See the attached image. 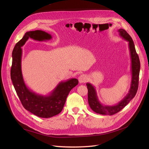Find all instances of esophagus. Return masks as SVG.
Masks as SVG:
<instances>
[{"instance_id": "esophagus-1", "label": "esophagus", "mask_w": 149, "mask_h": 149, "mask_svg": "<svg viewBox=\"0 0 149 149\" xmlns=\"http://www.w3.org/2000/svg\"><path fill=\"white\" fill-rule=\"evenodd\" d=\"M79 80L80 83H85L88 81V77L86 74H81L79 77Z\"/></svg>"}]
</instances>
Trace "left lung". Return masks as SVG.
I'll return each instance as SVG.
<instances>
[{
    "label": "left lung",
    "instance_id": "obj_1",
    "mask_svg": "<svg viewBox=\"0 0 149 149\" xmlns=\"http://www.w3.org/2000/svg\"><path fill=\"white\" fill-rule=\"evenodd\" d=\"M120 35L124 39L129 42V49L130 52V57L132 61V79L131 83V87L128 94L120 102L113 106H103L101 104L98 100L96 94V91L92 86L87 83V88L88 89V102L89 104L93 111L101 115H112L119 112L126 106L132 99L134 98L138 91L139 85V75L140 70V61L138 55L136 53L134 41L130 36L127 33L126 30L120 29L118 30Z\"/></svg>",
    "mask_w": 149,
    "mask_h": 149
}]
</instances>
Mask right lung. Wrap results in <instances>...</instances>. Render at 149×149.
I'll return each mask as SVG.
<instances>
[{
  "label": "right lung",
  "instance_id": "add662e5",
  "mask_svg": "<svg viewBox=\"0 0 149 149\" xmlns=\"http://www.w3.org/2000/svg\"><path fill=\"white\" fill-rule=\"evenodd\" d=\"M29 37L42 41L51 38V36L40 30L29 31L25 34L15 45L13 51L11 79L24 108L41 118H50L61 112L69 92L78 84L79 81L76 79H72L60 83L49 97L38 95L30 91L23 81L21 71V46L25 44Z\"/></svg>",
  "mask_w": 149,
  "mask_h": 149
}]
</instances>
